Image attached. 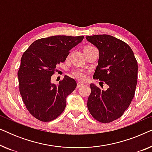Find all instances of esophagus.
<instances>
[{
  "label": "esophagus",
  "mask_w": 152,
  "mask_h": 152,
  "mask_svg": "<svg viewBox=\"0 0 152 152\" xmlns=\"http://www.w3.org/2000/svg\"><path fill=\"white\" fill-rule=\"evenodd\" d=\"M83 86H84V84H83V83L77 82V88H80V87H82Z\"/></svg>",
  "instance_id": "34e87169"
}]
</instances>
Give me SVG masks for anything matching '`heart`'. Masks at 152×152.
Segmentation results:
<instances>
[{"mask_svg": "<svg viewBox=\"0 0 152 152\" xmlns=\"http://www.w3.org/2000/svg\"><path fill=\"white\" fill-rule=\"evenodd\" d=\"M93 47L91 45H87L84 48H91ZM73 75L75 76L76 78H77L78 80H85L86 79V75L84 71L80 70H77L73 72Z\"/></svg>", "mask_w": 152, "mask_h": 152, "instance_id": "heart-1", "label": "heart"}]
</instances>
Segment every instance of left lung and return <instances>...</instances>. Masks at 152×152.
I'll return each mask as SVG.
<instances>
[{
	"instance_id": "1",
	"label": "left lung",
	"mask_w": 152,
	"mask_h": 152,
	"mask_svg": "<svg viewBox=\"0 0 152 152\" xmlns=\"http://www.w3.org/2000/svg\"><path fill=\"white\" fill-rule=\"evenodd\" d=\"M86 38L99 50L98 66L93 79L109 86L103 91L91 84L87 107L95 120L109 123L121 117L134 98L138 63L129 45L115 37L98 34Z\"/></svg>"
}]
</instances>
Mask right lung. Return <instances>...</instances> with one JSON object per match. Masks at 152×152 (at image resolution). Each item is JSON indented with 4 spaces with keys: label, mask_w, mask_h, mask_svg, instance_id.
<instances>
[{
    "label": "right lung",
    "mask_w": 152,
    "mask_h": 152,
    "mask_svg": "<svg viewBox=\"0 0 152 152\" xmlns=\"http://www.w3.org/2000/svg\"><path fill=\"white\" fill-rule=\"evenodd\" d=\"M83 39L64 35L39 39L23 54L18 71L20 94L28 111L40 121H52L65 109L66 97L75 89L76 81L65 75L56 85L51 76Z\"/></svg>",
    "instance_id": "add662e5"
}]
</instances>
